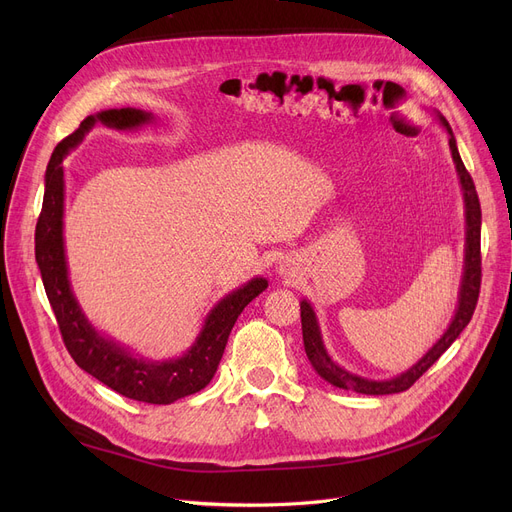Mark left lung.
<instances>
[{
	"instance_id": "8db88e82",
	"label": "left lung",
	"mask_w": 512,
	"mask_h": 512,
	"mask_svg": "<svg viewBox=\"0 0 512 512\" xmlns=\"http://www.w3.org/2000/svg\"><path fill=\"white\" fill-rule=\"evenodd\" d=\"M442 124L446 126L448 134H450V151H452V159L456 164V172L461 176V184H463V193H465V205H467V253H465V276H463V286H461V299H459V309H456V315L452 319L450 328L446 330V334L434 344L432 351H429L417 365H413L407 373L398 375L394 380H386V382H375V380H365L359 378V375L348 373L346 369L338 367L330 355L326 353L324 342H321L319 336V328L317 321L313 315V309L307 301L301 303V324H303V342H305V353L313 365V369L324 378L326 382H330L336 388L342 390H351L357 394H396V392H405L409 390L421 375L432 367L444 353L446 348L459 338V334L467 328V324L473 317L477 299H479V288H481V207H479V197L475 191V184L471 174L467 172L463 159L459 155V149H456V141L452 137V130L446 122V118H442Z\"/></svg>"
}]
</instances>
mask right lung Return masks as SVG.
I'll use <instances>...</instances> for the list:
<instances>
[{"label":"right lung","mask_w":512,"mask_h":512,"mask_svg":"<svg viewBox=\"0 0 512 512\" xmlns=\"http://www.w3.org/2000/svg\"><path fill=\"white\" fill-rule=\"evenodd\" d=\"M149 120V114L141 110H132V107L107 110L97 116L85 118L72 134H68V137L62 139L58 147L53 149L45 172L43 207L35 230V257L39 263L49 305L53 309V315L58 319L62 340L74 363L80 369L91 373L99 382H103L107 388L116 390L126 398L151 402V405H170V402L182 396L203 390L211 382L238 315L259 292L267 288V280L255 278L247 286L228 294V297L209 313L205 328L197 338L195 346L176 361L145 363L139 359H132L120 346L103 340L91 328V324L85 319V315L80 313V307L72 297L66 272L62 238L64 157L74 145L80 143V139L85 137V132L95 122H103L116 128H132Z\"/></svg>","instance_id":"1"}]
</instances>
